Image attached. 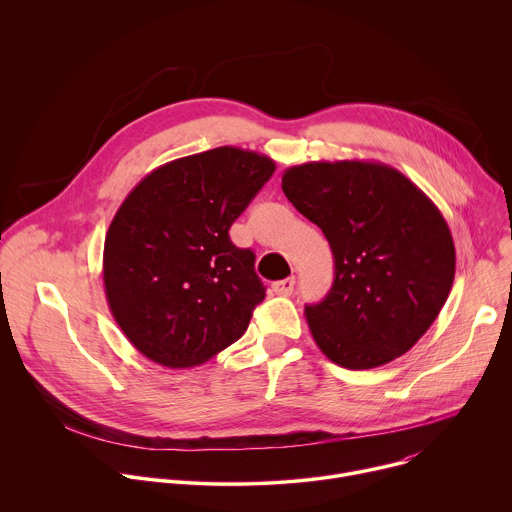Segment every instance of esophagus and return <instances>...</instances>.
I'll list each match as a JSON object with an SVG mask.
<instances>
[{
    "label": "esophagus",
    "instance_id": "obj_1",
    "mask_svg": "<svg viewBox=\"0 0 512 512\" xmlns=\"http://www.w3.org/2000/svg\"><path fill=\"white\" fill-rule=\"evenodd\" d=\"M292 288H294V276L284 278V280H278V282L272 284V290H274L276 294H280V296H288V294L292 292Z\"/></svg>",
    "mask_w": 512,
    "mask_h": 512
}]
</instances>
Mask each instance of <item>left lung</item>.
<instances>
[{
    "label": "left lung",
    "mask_w": 512,
    "mask_h": 512,
    "mask_svg": "<svg viewBox=\"0 0 512 512\" xmlns=\"http://www.w3.org/2000/svg\"><path fill=\"white\" fill-rule=\"evenodd\" d=\"M282 191L335 256L333 288L304 309L317 347L345 369H373L410 351L440 315L456 272L436 203L377 161L294 165Z\"/></svg>",
    "instance_id": "obj_1"
}]
</instances>
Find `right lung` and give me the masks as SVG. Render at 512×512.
Listing matches in <instances>:
<instances>
[{
    "mask_svg": "<svg viewBox=\"0 0 512 512\" xmlns=\"http://www.w3.org/2000/svg\"><path fill=\"white\" fill-rule=\"evenodd\" d=\"M274 169L262 153L216 147L153 169L121 203L102 280L117 325L149 361L195 367L248 329L266 292L254 252L228 232Z\"/></svg>",
    "mask_w": 512,
    "mask_h": 512,
    "instance_id": "add662e5",
    "label": "right lung"
}]
</instances>
